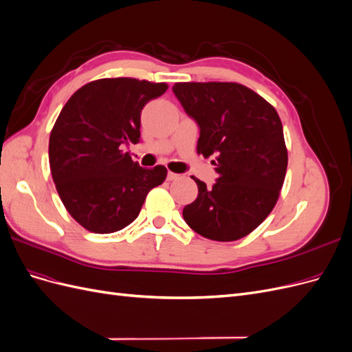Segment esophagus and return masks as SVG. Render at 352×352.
I'll list each match as a JSON object with an SVG mask.
<instances>
[{"label": "esophagus", "mask_w": 352, "mask_h": 352, "mask_svg": "<svg viewBox=\"0 0 352 352\" xmlns=\"http://www.w3.org/2000/svg\"><path fill=\"white\" fill-rule=\"evenodd\" d=\"M179 177H180V175H177V173H173V172L167 173V180H176Z\"/></svg>", "instance_id": "obj_1"}]
</instances>
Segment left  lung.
I'll list each match as a JSON object with an SVG mask.
<instances>
[{"mask_svg": "<svg viewBox=\"0 0 352 352\" xmlns=\"http://www.w3.org/2000/svg\"><path fill=\"white\" fill-rule=\"evenodd\" d=\"M173 92L199 127L197 151L212 160L219 177L184 219L201 236L230 242L247 236L270 214L283 185L287 151L274 107L250 88L230 82L175 83Z\"/></svg>", "mask_w": 352, "mask_h": 352, "instance_id": "1", "label": "left lung"}]
</instances>
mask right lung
Masks as SVG:
<instances>
[{"label": "right lung", "mask_w": 352, "mask_h": 352, "mask_svg": "<svg viewBox=\"0 0 352 352\" xmlns=\"http://www.w3.org/2000/svg\"><path fill=\"white\" fill-rule=\"evenodd\" d=\"M166 83L98 79L74 92L50 135V167L63 204L80 226L113 233L138 217L164 166L144 168L123 148L141 140V111Z\"/></svg>", "instance_id": "1"}]
</instances>
